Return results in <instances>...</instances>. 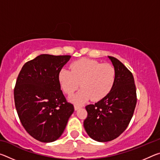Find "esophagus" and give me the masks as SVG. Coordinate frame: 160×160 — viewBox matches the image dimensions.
<instances>
[{"label": "esophagus", "mask_w": 160, "mask_h": 160, "mask_svg": "<svg viewBox=\"0 0 160 160\" xmlns=\"http://www.w3.org/2000/svg\"><path fill=\"white\" fill-rule=\"evenodd\" d=\"M82 107V106H80V105H78V104H75L74 105V108H75V110L77 111L79 109H80V108Z\"/></svg>", "instance_id": "obj_1"}]
</instances>
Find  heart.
Masks as SVG:
<instances>
[{"instance_id": "heart-1", "label": "heart", "mask_w": 160, "mask_h": 160, "mask_svg": "<svg viewBox=\"0 0 160 160\" xmlns=\"http://www.w3.org/2000/svg\"><path fill=\"white\" fill-rule=\"evenodd\" d=\"M70 70L61 69L58 80L61 88L68 95L77 90L80 85L82 88L71 99L78 104H82L90 99L93 101L103 99L114 83L115 68L109 63L83 58L72 62Z\"/></svg>"}]
</instances>
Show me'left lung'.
<instances>
[{
    "instance_id": "obj_1",
    "label": "left lung",
    "mask_w": 160,
    "mask_h": 160,
    "mask_svg": "<svg viewBox=\"0 0 160 160\" xmlns=\"http://www.w3.org/2000/svg\"><path fill=\"white\" fill-rule=\"evenodd\" d=\"M115 68L112 90L94 104L86 106L88 116L84 128L92 139L108 142L118 138L131 121L137 102L134 78L130 70L112 56H108Z\"/></svg>"
}]
</instances>
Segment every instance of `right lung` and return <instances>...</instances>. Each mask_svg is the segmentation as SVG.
Listing matches in <instances>:
<instances>
[{"label":"right lung","mask_w":160,"mask_h":160,"mask_svg":"<svg viewBox=\"0 0 160 160\" xmlns=\"http://www.w3.org/2000/svg\"><path fill=\"white\" fill-rule=\"evenodd\" d=\"M70 56L42 54L22 68L14 89L22 125L34 139L51 142L63 134L73 105L66 101L58 73Z\"/></svg>","instance_id":"right-lung-1"}]
</instances>
